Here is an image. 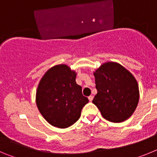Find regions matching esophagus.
Returning <instances> with one entry per match:
<instances>
[{
  "label": "esophagus",
  "mask_w": 157,
  "mask_h": 157,
  "mask_svg": "<svg viewBox=\"0 0 157 157\" xmlns=\"http://www.w3.org/2000/svg\"><path fill=\"white\" fill-rule=\"evenodd\" d=\"M88 98H89V101H92L93 99H94V96L90 95V97H89Z\"/></svg>",
  "instance_id": "obj_1"
}]
</instances>
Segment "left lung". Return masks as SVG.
Listing matches in <instances>:
<instances>
[{"mask_svg": "<svg viewBox=\"0 0 157 157\" xmlns=\"http://www.w3.org/2000/svg\"><path fill=\"white\" fill-rule=\"evenodd\" d=\"M98 94L93 103L105 119L112 123L127 120L139 101L138 82L122 65L109 62L94 72Z\"/></svg>", "mask_w": 157, "mask_h": 157, "instance_id": "1", "label": "left lung"}]
</instances>
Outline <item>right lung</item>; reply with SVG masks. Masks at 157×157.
Returning <instances> with one entry per match:
<instances>
[{"label":"right lung","instance_id":"obj_1","mask_svg":"<svg viewBox=\"0 0 157 157\" xmlns=\"http://www.w3.org/2000/svg\"><path fill=\"white\" fill-rule=\"evenodd\" d=\"M76 73L65 64L54 66L43 76L37 86L36 103L40 113L51 125L67 128L80 118L89 102L75 82Z\"/></svg>","mask_w":157,"mask_h":157}]
</instances>
